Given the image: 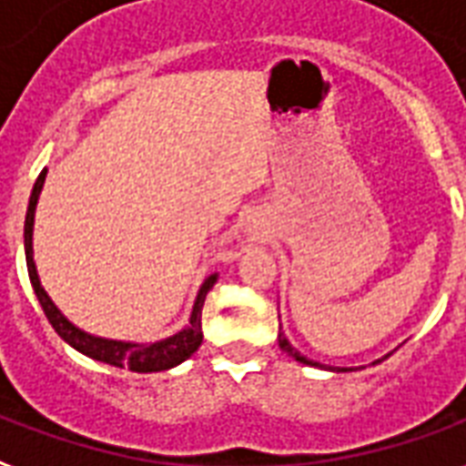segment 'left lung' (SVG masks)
<instances>
[{
  "label": "left lung",
  "mask_w": 466,
  "mask_h": 466,
  "mask_svg": "<svg viewBox=\"0 0 466 466\" xmlns=\"http://www.w3.org/2000/svg\"><path fill=\"white\" fill-rule=\"evenodd\" d=\"M278 342H280V348H283L285 352H288V355H290V358L298 360V362H303V365H315V368H318V365H320V362H312V360H308V358H305V355H300V352H298V350H295L293 345H290V342H288V338H285L283 332H280V335H278Z\"/></svg>",
  "instance_id": "8db88e82"
}]
</instances>
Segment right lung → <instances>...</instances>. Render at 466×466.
<instances>
[{
  "instance_id": "right-lung-1",
  "label": "right lung",
  "mask_w": 466,
  "mask_h": 466,
  "mask_svg": "<svg viewBox=\"0 0 466 466\" xmlns=\"http://www.w3.org/2000/svg\"><path fill=\"white\" fill-rule=\"evenodd\" d=\"M44 178H46V168L39 173V178L34 183L32 198H29V208H26V220H24V250H26V270H29V280L39 305H42L46 320L52 322V328L56 330L61 340H66L74 350H79L84 355L98 360V362H106V365H116V368H126L131 372H161V370L176 368L181 365L183 360H188L198 350L203 342V332H200V315H203V303H206V295L216 283L218 275H210L206 278V283L200 285L198 298L193 305L191 322L188 328L181 332H176L173 338H166L154 345H134V342H118V340H104V338H94L89 332L74 328L59 308L52 303V298L46 295V290L39 283V275L34 268V256H32V230H34V208H36V200L42 193Z\"/></svg>"
}]
</instances>
